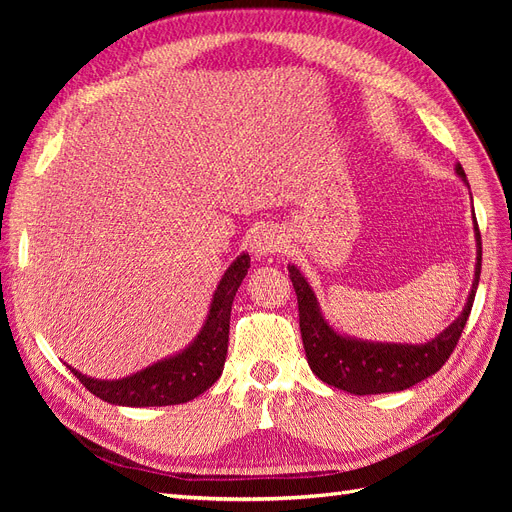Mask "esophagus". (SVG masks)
I'll list each match as a JSON object with an SVG mask.
<instances>
[{"instance_id": "34e87169", "label": "esophagus", "mask_w": 512, "mask_h": 512, "mask_svg": "<svg viewBox=\"0 0 512 512\" xmlns=\"http://www.w3.org/2000/svg\"><path fill=\"white\" fill-rule=\"evenodd\" d=\"M284 237L280 235V230H275L271 226H260L250 235V250L256 256H271L284 250Z\"/></svg>"}]
</instances>
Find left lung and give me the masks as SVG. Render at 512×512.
I'll return each mask as SVG.
<instances>
[{
	"mask_svg": "<svg viewBox=\"0 0 512 512\" xmlns=\"http://www.w3.org/2000/svg\"><path fill=\"white\" fill-rule=\"evenodd\" d=\"M455 170L457 175L468 183L461 164H457ZM474 228L478 254L474 284L470 290L468 303L451 327L427 344H374L359 342V339H350L335 333L320 314L314 290L309 288L299 269L290 265L288 273L294 292H297L303 348L307 363L312 367L314 374L322 382L335 386V389L348 391L352 395L404 391L410 389L416 382L429 378L431 374H436V371L448 361V356L453 354L476 297V288L480 280V260H483V243H480V230L476 218Z\"/></svg>",
	"mask_w": 512,
	"mask_h": 512,
	"instance_id": "8db88e82",
	"label": "left lung"
}]
</instances>
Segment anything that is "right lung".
I'll return each mask as SVG.
<instances>
[{
	"mask_svg": "<svg viewBox=\"0 0 512 512\" xmlns=\"http://www.w3.org/2000/svg\"><path fill=\"white\" fill-rule=\"evenodd\" d=\"M247 269H250V254H241L226 269L218 290L213 294L203 331L190 348H185L177 356H170V359L123 380H94L72 367L70 371L89 393L115 406L145 408L192 401L222 376L228 352L230 309Z\"/></svg>",
	"mask_w": 512,
	"mask_h": 512,
	"instance_id": "1",
	"label": "right lung"
}]
</instances>
